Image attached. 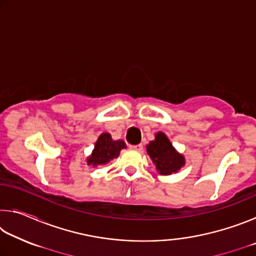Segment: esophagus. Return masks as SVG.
<instances>
[{
	"instance_id": "esophagus-1",
	"label": "esophagus",
	"mask_w": 256,
	"mask_h": 256,
	"mask_svg": "<svg viewBox=\"0 0 256 256\" xmlns=\"http://www.w3.org/2000/svg\"><path fill=\"white\" fill-rule=\"evenodd\" d=\"M131 148L134 149V150H136V151H141L142 148H144V146H142V144H136V146H131Z\"/></svg>"
}]
</instances>
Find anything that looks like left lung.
<instances>
[{"mask_svg": "<svg viewBox=\"0 0 256 256\" xmlns=\"http://www.w3.org/2000/svg\"><path fill=\"white\" fill-rule=\"evenodd\" d=\"M146 152L162 175H170L184 166V157L176 152L168 138L162 132L157 133L156 140L146 146Z\"/></svg>", "mask_w": 256, "mask_h": 256, "instance_id": "left-lung-1", "label": "left lung"}]
</instances>
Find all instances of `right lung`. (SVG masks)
<instances>
[{
	"label": "right lung",
	"mask_w": 256,
	"mask_h": 256,
	"mask_svg": "<svg viewBox=\"0 0 256 256\" xmlns=\"http://www.w3.org/2000/svg\"><path fill=\"white\" fill-rule=\"evenodd\" d=\"M123 148H125L124 141H112L110 134L104 133L98 138L92 154L88 158V164L92 166L107 164L112 159L118 158Z\"/></svg>",
	"instance_id": "1"
}]
</instances>
